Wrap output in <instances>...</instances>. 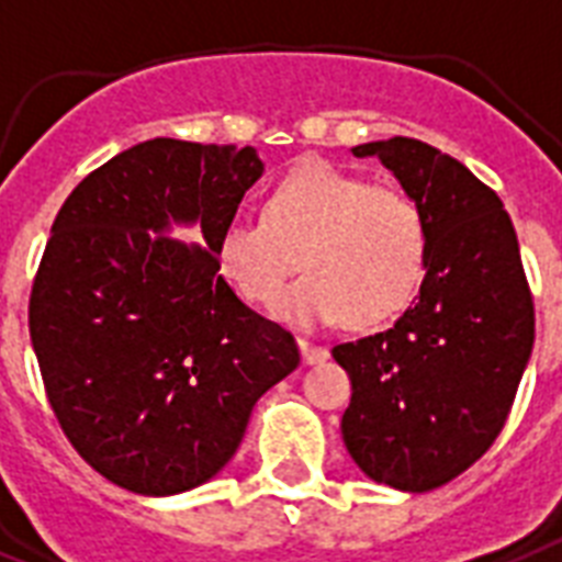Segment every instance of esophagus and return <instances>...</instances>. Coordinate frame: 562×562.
<instances>
[{
	"mask_svg": "<svg viewBox=\"0 0 562 562\" xmlns=\"http://www.w3.org/2000/svg\"><path fill=\"white\" fill-rule=\"evenodd\" d=\"M300 355H303V363L305 367H314V363H323V360L328 358V352L323 349V346L317 344H308V340H300Z\"/></svg>",
	"mask_w": 562,
	"mask_h": 562,
	"instance_id": "34e87169",
	"label": "esophagus"
}]
</instances>
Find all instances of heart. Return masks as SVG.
Returning a JSON list of instances; mask_svg holds the SVG:
<instances>
[{"label":"heart","mask_w":562,"mask_h":562,"mask_svg":"<svg viewBox=\"0 0 562 562\" xmlns=\"http://www.w3.org/2000/svg\"><path fill=\"white\" fill-rule=\"evenodd\" d=\"M430 234L413 195L308 161L273 187L262 218H236L218 236V268L241 300L273 303L295 267L306 277L273 314L291 326H375L422 285Z\"/></svg>","instance_id":"b5f03b06"}]
</instances>
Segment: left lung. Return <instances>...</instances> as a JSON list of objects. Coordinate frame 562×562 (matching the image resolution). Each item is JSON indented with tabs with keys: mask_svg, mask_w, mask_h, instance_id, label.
<instances>
[{
	"mask_svg": "<svg viewBox=\"0 0 562 562\" xmlns=\"http://www.w3.org/2000/svg\"><path fill=\"white\" fill-rule=\"evenodd\" d=\"M427 218L430 250L413 308L395 326L331 349L352 381L344 445L381 485L424 494L494 445L533 346V303L499 195L415 138L372 140Z\"/></svg>",
	"mask_w": 562,
	"mask_h": 562,
	"instance_id": "obj_1",
	"label": "left lung"
}]
</instances>
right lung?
Returning <instances> with one entry per match:
<instances>
[{
  "mask_svg": "<svg viewBox=\"0 0 562 562\" xmlns=\"http://www.w3.org/2000/svg\"><path fill=\"white\" fill-rule=\"evenodd\" d=\"M266 172L254 147L153 138L86 176L52 225L29 328L48 404L86 462L140 496L216 476L294 337L218 273V236ZM203 227V245L172 226Z\"/></svg>",
  "mask_w": 562,
  "mask_h": 562,
  "instance_id": "add662e5",
  "label": "right lung"
}]
</instances>
